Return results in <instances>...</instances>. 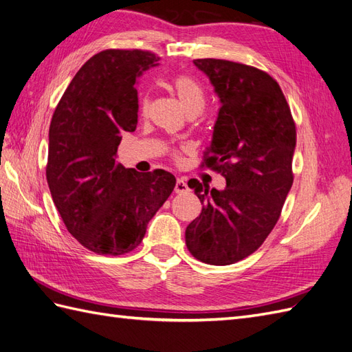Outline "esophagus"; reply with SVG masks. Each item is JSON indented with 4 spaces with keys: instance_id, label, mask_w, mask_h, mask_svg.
<instances>
[{
    "instance_id": "1",
    "label": "esophagus",
    "mask_w": 352,
    "mask_h": 352,
    "mask_svg": "<svg viewBox=\"0 0 352 352\" xmlns=\"http://www.w3.org/2000/svg\"><path fill=\"white\" fill-rule=\"evenodd\" d=\"M189 191V188H188V184H186V180L185 179H177L176 180V186H175V192L176 194H184V192H188Z\"/></svg>"
}]
</instances>
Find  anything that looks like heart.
Returning <instances> with one entry per match:
<instances>
[{
	"label": "heart",
	"instance_id": "1",
	"mask_svg": "<svg viewBox=\"0 0 352 352\" xmlns=\"http://www.w3.org/2000/svg\"><path fill=\"white\" fill-rule=\"evenodd\" d=\"M172 87L189 116H197V113L203 111L206 103L204 90L192 77H189V75H176V77L172 78ZM148 108L149 98L145 96L140 105L142 113H145Z\"/></svg>",
	"mask_w": 352,
	"mask_h": 352
}]
</instances>
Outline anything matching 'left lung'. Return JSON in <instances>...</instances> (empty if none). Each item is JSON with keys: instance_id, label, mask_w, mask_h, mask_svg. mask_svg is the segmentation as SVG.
Masks as SVG:
<instances>
[{"instance_id": "1", "label": "left lung", "mask_w": 352, "mask_h": 352, "mask_svg": "<svg viewBox=\"0 0 352 352\" xmlns=\"http://www.w3.org/2000/svg\"><path fill=\"white\" fill-rule=\"evenodd\" d=\"M221 100L201 167L219 172L223 191L188 182L203 204L186 226L195 259L231 265L256 252L274 230L293 184L296 126L278 82L254 66L195 59Z\"/></svg>"}]
</instances>
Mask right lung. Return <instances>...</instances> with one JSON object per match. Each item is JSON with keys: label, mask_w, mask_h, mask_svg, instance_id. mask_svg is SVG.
<instances>
[{"label": "right lung", "mask_w": 352, "mask_h": 352, "mask_svg": "<svg viewBox=\"0 0 352 352\" xmlns=\"http://www.w3.org/2000/svg\"><path fill=\"white\" fill-rule=\"evenodd\" d=\"M158 60L144 50L94 54L53 113L47 184L66 230L98 254L136 249L176 185L166 170L139 173L117 163L121 135L138 124L136 78Z\"/></svg>", "instance_id": "right-lung-1"}]
</instances>
